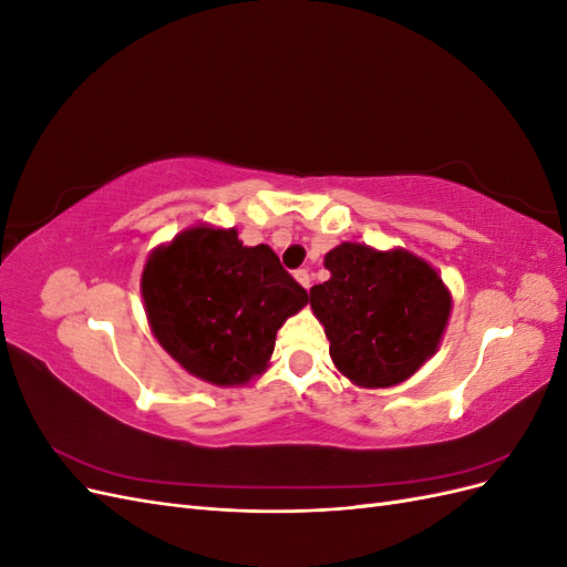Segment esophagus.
I'll return each mask as SVG.
<instances>
[{
    "mask_svg": "<svg viewBox=\"0 0 567 567\" xmlns=\"http://www.w3.org/2000/svg\"><path fill=\"white\" fill-rule=\"evenodd\" d=\"M296 279H298V284H300L302 288H310V286H312L310 271H307V269H298V271H296Z\"/></svg>",
    "mask_w": 567,
    "mask_h": 567,
    "instance_id": "esophagus-1",
    "label": "esophagus"
}]
</instances>
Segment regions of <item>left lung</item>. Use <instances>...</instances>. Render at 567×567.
Here are the masks:
<instances>
[{
	"label": "left lung",
	"instance_id": "1",
	"mask_svg": "<svg viewBox=\"0 0 567 567\" xmlns=\"http://www.w3.org/2000/svg\"><path fill=\"white\" fill-rule=\"evenodd\" d=\"M323 267L331 279L310 288V307L352 385L404 383L437 352L452 293L423 257L346 241L326 252Z\"/></svg>",
	"mask_w": 567,
	"mask_h": 567
}]
</instances>
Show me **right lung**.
<instances>
[{
  "mask_svg": "<svg viewBox=\"0 0 567 567\" xmlns=\"http://www.w3.org/2000/svg\"><path fill=\"white\" fill-rule=\"evenodd\" d=\"M142 298L153 336L186 373L234 388L265 373L277 331L307 305V290L269 246L194 225L151 250Z\"/></svg>",
  "mask_w": 567,
  "mask_h": 567,
  "instance_id": "right-lung-1",
  "label": "right lung"
}]
</instances>
